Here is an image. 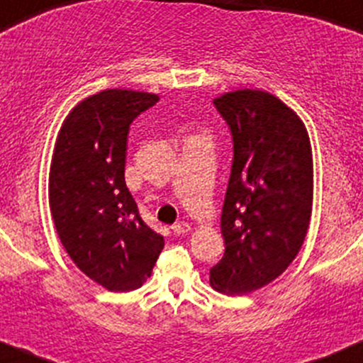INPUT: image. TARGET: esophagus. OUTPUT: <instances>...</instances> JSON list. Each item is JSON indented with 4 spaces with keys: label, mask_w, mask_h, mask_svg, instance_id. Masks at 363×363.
Masks as SVG:
<instances>
[{
    "label": "esophagus",
    "mask_w": 363,
    "mask_h": 363,
    "mask_svg": "<svg viewBox=\"0 0 363 363\" xmlns=\"http://www.w3.org/2000/svg\"><path fill=\"white\" fill-rule=\"evenodd\" d=\"M171 230H173L174 235H185V233H189V231H190V225H189V223L182 221V223H177V225L171 226Z\"/></svg>",
    "instance_id": "esophagus-1"
}]
</instances>
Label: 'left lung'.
<instances>
[{
	"mask_svg": "<svg viewBox=\"0 0 363 363\" xmlns=\"http://www.w3.org/2000/svg\"><path fill=\"white\" fill-rule=\"evenodd\" d=\"M233 140L221 213L225 255L211 286L243 295L274 281L296 257L312 214V150L303 121L269 92L235 91L214 99Z\"/></svg>",
	"mask_w": 363,
	"mask_h": 363,
	"instance_id": "8db88e82",
	"label": "left lung"
}]
</instances>
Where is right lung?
Masks as SVG:
<instances>
[{
  "mask_svg": "<svg viewBox=\"0 0 363 363\" xmlns=\"http://www.w3.org/2000/svg\"><path fill=\"white\" fill-rule=\"evenodd\" d=\"M157 101L156 94L127 89L94 94L72 109L56 138L52 221L77 267L109 291L140 288L164 247L125 183L130 125Z\"/></svg>",
  "mask_w": 363,
  "mask_h": 363,
  "instance_id": "add662e5",
  "label": "right lung"
}]
</instances>
